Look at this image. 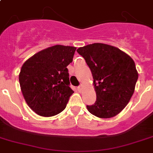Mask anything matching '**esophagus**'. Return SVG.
<instances>
[{"label": "esophagus", "instance_id": "obj_1", "mask_svg": "<svg viewBox=\"0 0 153 153\" xmlns=\"http://www.w3.org/2000/svg\"><path fill=\"white\" fill-rule=\"evenodd\" d=\"M82 89H83V85H82V84H80L79 87H77V90L79 91H81Z\"/></svg>", "mask_w": 153, "mask_h": 153}]
</instances>
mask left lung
Wrapping results in <instances>:
<instances>
[{
    "instance_id": "left-lung-1",
    "label": "left lung",
    "mask_w": 153,
    "mask_h": 153,
    "mask_svg": "<svg viewBox=\"0 0 153 153\" xmlns=\"http://www.w3.org/2000/svg\"><path fill=\"white\" fill-rule=\"evenodd\" d=\"M90 68L96 102L87 105L91 114L111 118L123 110L132 97L138 74L134 62L116 47L94 43L76 50Z\"/></svg>"
}]
</instances>
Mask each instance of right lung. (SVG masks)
<instances>
[{"label": "right lung", "instance_id": "obj_1", "mask_svg": "<svg viewBox=\"0 0 153 153\" xmlns=\"http://www.w3.org/2000/svg\"><path fill=\"white\" fill-rule=\"evenodd\" d=\"M76 48L55 45L26 60L19 79L26 103L36 114L53 117L65 109L74 91L69 87L67 65Z\"/></svg>", "mask_w": 153, "mask_h": 153}]
</instances>
